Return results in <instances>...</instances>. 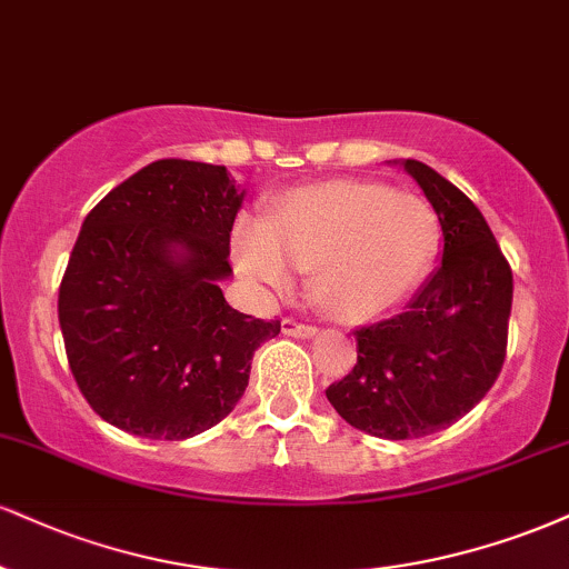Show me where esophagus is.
<instances>
[{
  "mask_svg": "<svg viewBox=\"0 0 569 569\" xmlns=\"http://www.w3.org/2000/svg\"><path fill=\"white\" fill-rule=\"evenodd\" d=\"M283 333H286V337H293V339H312L315 333H318V328L297 323V320H283Z\"/></svg>",
  "mask_w": 569,
  "mask_h": 569,
  "instance_id": "esophagus-1",
  "label": "esophagus"
}]
</instances>
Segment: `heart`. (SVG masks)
I'll return each mask as SVG.
<instances>
[{"instance_id": "1", "label": "heart", "mask_w": 569, "mask_h": 569, "mask_svg": "<svg viewBox=\"0 0 569 569\" xmlns=\"http://www.w3.org/2000/svg\"><path fill=\"white\" fill-rule=\"evenodd\" d=\"M440 243V222L421 196L379 182L328 180L286 190L267 222L232 238L238 272L262 291H289L312 267V297L339 320L392 310L419 286Z\"/></svg>"}]
</instances>
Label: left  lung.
<instances>
[{
  "instance_id": "obj_1",
  "label": "left lung",
  "mask_w": 569,
  "mask_h": 569,
  "mask_svg": "<svg viewBox=\"0 0 569 569\" xmlns=\"http://www.w3.org/2000/svg\"><path fill=\"white\" fill-rule=\"evenodd\" d=\"M402 167L442 228L440 264L406 310L355 331L358 366L326 389L350 427L416 440L467 416L498 379L511 315V270L482 211L421 161Z\"/></svg>"
}]
</instances>
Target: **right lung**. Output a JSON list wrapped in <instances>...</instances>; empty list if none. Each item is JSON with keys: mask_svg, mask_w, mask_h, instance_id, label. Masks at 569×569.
Here are the masks:
<instances>
[{"mask_svg": "<svg viewBox=\"0 0 569 569\" xmlns=\"http://www.w3.org/2000/svg\"><path fill=\"white\" fill-rule=\"evenodd\" d=\"M246 190L224 167L163 159L89 211L58 297L68 366L102 421L188 440L238 406L280 320L232 310L230 230Z\"/></svg>", "mask_w": 569, "mask_h": 569, "instance_id": "add662e5", "label": "right lung"}]
</instances>
